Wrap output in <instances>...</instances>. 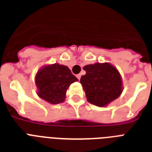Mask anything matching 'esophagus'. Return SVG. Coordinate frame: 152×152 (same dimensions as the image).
<instances>
[{
	"mask_svg": "<svg viewBox=\"0 0 152 152\" xmlns=\"http://www.w3.org/2000/svg\"><path fill=\"white\" fill-rule=\"evenodd\" d=\"M76 77H77V79H78L79 80H80V77H81V74H78L77 76H76Z\"/></svg>",
	"mask_w": 152,
	"mask_h": 152,
	"instance_id": "obj_1",
	"label": "esophagus"
}]
</instances>
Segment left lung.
<instances>
[{
    "instance_id": "1",
    "label": "left lung",
    "mask_w": 152,
    "mask_h": 152,
    "mask_svg": "<svg viewBox=\"0 0 152 152\" xmlns=\"http://www.w3.org/2000/svg\"><path fill=\"white\" fill-rule=\"evenodd\" d=\"M84 76L80 83L91 104L104 107L120 96L123 92L122 77L116 68L110 63H97L85 65Z\"/></svg>"
}]
</instances>
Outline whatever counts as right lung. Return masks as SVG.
Listing matches in <instances>:
<instances>
[{"instance_id": "obj_1", "label": "right lung", "mask_w": 152, "mask_h": 152, "mask_svg": "<svg viewBox=\"0 0 152 152\" xmlns=\"http://www.w3.org/2000/svg\"><path fill=\"white\" fill-rule=\"evenodd\" d=\"M76 81L78 79L72 75L71 70L58 63L44 65L38 70L35 77L38 96L53 104L65 101L68 88Z\"/></svg>"}]
</instances>
